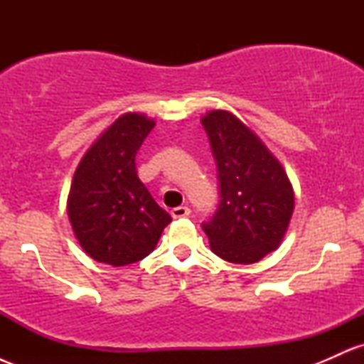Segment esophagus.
<instances>
[{
    "label": "esophagus",
    "mask_w": 364,
    "mask_h": 364,
    "mask_svg": "<svg viewBox=\"0 0 364 364\" xmlns=\"http://www.w3.org/2000/svg\"><path fill=\"white\" fill-rule=\"evenodd\" d=\"M171 215L174 217V219H183V217H188L190 215V208L188 207H176L171 210Z\"/></svg>",
    "instance_id": "obj_1"
}]
</instances>
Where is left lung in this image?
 Masks as SVG:
<instances>
[{"instance_id":"left-lung-1","label":"left lung","mask_w":364,"mask_h":364,"mask_svg":"<svg viewBox=\"0 0 364 364\" xmlns=\"http://www.w3.org/2000/svg\"><path fill=\"white\" fill-rule=\"evenodd\" d=\"M219 174L220 202L202 224L217 257L255 263L277 250L294 210V190L277 157L232 112L202 116Z\"/></svg>"}]
</instances>
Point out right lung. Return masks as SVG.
<instances>
[{"label":"right lung","mask_w":364,"mask_h":364,"mask_svg":"<svg viewBox=\"0 0 364 364\" xmlns=\"http://www.w3.org/2000/svg\"><path fill=\"white\" fill-rule=\"evenodd\" d=\"M154 127L141 112H124L78 162L66 210L75 237L95 262L123 267L141 260L173 220L136 174L135 156Z\"/></svg>","instance_id":"obj_1"}]
</instances>
